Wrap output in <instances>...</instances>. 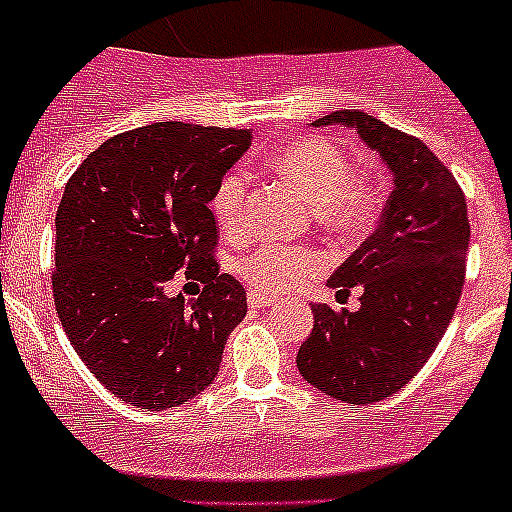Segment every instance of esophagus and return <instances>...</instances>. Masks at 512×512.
<instances>
[{
    "label": "esophagus",
    "mask_w": 512,
    "mask_h": 512,
    "mask_svg": "<svg viewBox=\"0 0 512 512\" xmlns=\"http://www.w3.org/2000/svg\"><path fill=\"white\" fill-rule=\"evenodd\" d=\"M248 307H251V310H264V307H269L271 302H274V297H266V295H261V292H248Z\"/></svg>",
    "instance_id": "esophagus-1"
}]
</instances>
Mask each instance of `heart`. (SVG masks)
<instances>
[{
    "label": "heart",
    "instance_id": "1",
    "mask_svg": "<svg viewBox=\"0 0 512 512\" xmlns=\"http://www.w3.org/2000/svg\"><path fill=\"white\" fill-rule=\"evenodd\" d=\"M271 169L295 184L312 207L315 223L333 235H359L382 210V189L369 171L351 169V158L325 138H295L271 156ZM212 212L225 235L246 225V179L228 171L212 192ZM320 253L302 246L264 243L243 261V277L259 292H284L315 277Z\"/></svg>",
    "mask_w": 512,
    "mask_h": 512
}]
</instances>
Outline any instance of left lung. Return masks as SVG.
Instances as JSON below:
<instances>
[{"mask_svg":"<svg viewBox=\"0 0 512 512\" xmlns=\"http://www.w3.org/2000/svg\"><path fill=\"white\" fill-rule=\"evenodd\" d=\"M346 125L392 171L379 228L336 269L330 287H361L356 312L315 305V325L297 351L302 377L351 405L392 397L423 369L449 328L464 287L467 200L454 174L415 135L359 110L312 125Z\"/></svg>","mask_w":512,"mask_h":512,"instance_id":"8db88e82","label":"left lung"}]
</instances>
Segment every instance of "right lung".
<instances>
[{
  "instance_id": "add662e5",
  "label": "right lung",
  "mask_w": 512,
  "mask_h": 512,
  "mask_svg": "<svg viewBox=\"0 0 512 512\" xmlns=\"http://www.w3.org/2000/svg\"><path fill=\"white\" fill-rule=\"evenodd\" d=\"M248 130L153 122L89 153L56 212L53 302L76 354L115 397L169 410L200 395L246 318V289L220 274L210 210ZM206 289L163 292L176 270Z\"/></svg>"
}]
</instances>
